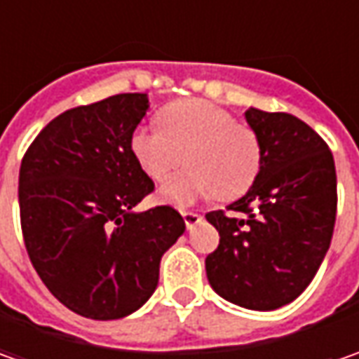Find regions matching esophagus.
<instances>
[{
    "instance_id": "1",
    "label": "esophagus",
    "mask_w": 359,
    "mask_h": 359,
    "mask_svg": "<svg viewBox=\"0 0 359 359\" xmlns=\"http://www.w3.org/2000/svg\"><path fill=\"white\" fill-rule=\"evenodd\" d=\"M182 215H184V222H186L187 229H194L201 222V215L196 214V212H182Z\"/></svg>"
}]
</instances>
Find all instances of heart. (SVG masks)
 <instances>
[{"label":"heart","instance_id":"b5f03b06","mask_svg":"<svg viewBox=\"0 0 359 359\" xmlns=\"http://www.w3.org/2000/svg\"><path fill=\"white\" fill-rule=\"evenodd\" d=\"M131 156L154 182H165L186 156L189 172L161 187V200L186 208L201 198H241L262 168V144L254 130L236 123L226 109L186 100L161 111V130L142 123L131 131Z\"/></svg>","mask_w":359,"mask_h":359}]
</instances>
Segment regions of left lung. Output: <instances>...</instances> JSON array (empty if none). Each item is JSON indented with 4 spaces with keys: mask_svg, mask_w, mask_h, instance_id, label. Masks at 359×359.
Masks as SVG:
<instances>
[{
    "mask_svg": "<svg viewBox=\"0 0 359 359\" xmlns=\"http://www.w3.org/2000/svg\"><path fill=\"white\" fill-rule=\"evenodd\" d=\"M245 119L262 144V168L248 194L229 203V214H205L219 231L205 271L224 299L269 311L294 302L322 266L336 224L338 182L330 147L308 123L255 107Z\"/></svg>",
    "mask_w": 359,
    "mask_h": 359,
    "instance_id": "8db88e82",
    "label": "left lung"
}]
</instances>
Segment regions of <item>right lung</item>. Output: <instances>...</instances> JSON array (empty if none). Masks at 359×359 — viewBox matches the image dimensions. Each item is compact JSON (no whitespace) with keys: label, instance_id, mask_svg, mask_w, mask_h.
I'll use <instances>...</instances> for the list:
<instances>
[{"label":"right lung","instance_id":"add662e5","mask_svg":"<svg viewBox=\"0 0 359 359\" xmlns=\"http://www.w3.org/2000/svg\"><path fill=\"white\" fill-rule=\"evenodd\" d=\"M145 93H118L51 119L20 168V217L37 276L65 308L119 320L156 292L159 262L186 222L170 205L133 208L154 182L131 156Z\"/></svg>","mask_w":359,"mask_h":359}]
</instances>
